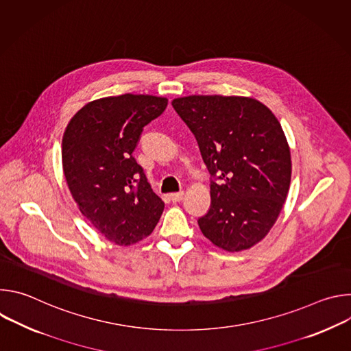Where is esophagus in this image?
<instances>
[{
	"mask_svg": "<svg viewBox=\"0 0 351 351\" xmlns=\"http://www.w3.org/2000/svg\"><path fill=\"white\" fill-rule=\"evenodd\" d=\"M183 195H184V193H183V191L172 193V194H169V198L172 199L173 203H179V202H182V199H183Z\"/></svg>",
	"mask_w": 351,
	"mask_h": 351,
	"instance_id": "34e87169",
	"label": "esophagus"
}]
</instances>
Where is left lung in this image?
Instances as JSON below:
<instances>
[{"mask_svg": "<svg viewBox=\"0 0 351 351\" xmlns=\"http://www.w3.org/2000/svg\"><path fill=\"white\" fill-rule=\"evenodd\" d=\"M172 107L214 178L199 229L226 252L253 247L276 222L290 186V148L279 121L250 97L189 95Z\"/></svg>", "mask_w": 351, "mask_h": 351, "instance_id": "obj_1", "label": "left lung"}]
</instances>
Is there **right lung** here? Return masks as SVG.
Listing matches in <instances>:
<instances>
[{"label": "right lung", "instance_id": "1", "mask_svg": "<svg viewBox=\"0 0 351 351\" xmlns=\"http://www.w3.org/2000/svg\"><path fill=\"white\" fill-rule=\"evenodd\" d=\"M168 99L122 94L94 99L79 110L62 137L64 175L80 213L107 240L130 245L158 223L164 202L133 157L143 128Z\"/></svg>", "mask_w": 351, "mask_h": 351}]
</instances>
